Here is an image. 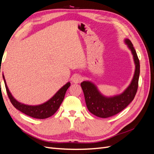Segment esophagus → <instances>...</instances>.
Instances as JSON below:
<instances>
[{
	"label": "esophagus",
	"mask_w": 154,
	"mask_h": 154,
	"mask_svg": "<svg viewBox=\"0 0 154 154\" xmlns=\"http://www.w3.org/2000/svg\"><path fill=\"white\" fill-rule=\"evenodd\" d=\"M82 80V76L80 75V74H75V75H74L72 78V82L74 83H75V84L80 83Z\"/></svg>",
	"instance_id": "obj_1"
}]
</instances>
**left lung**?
<instances>
[{
    "label": "left lung",
    "mask_w": 154,
    "mask_h": 154,
    "mask_svg": "<svg viewBox=\"0 0 154 154\" xmlns=\"http://www.w3.org/2000/svg\"><path fill=\"white\" fill-rule=\"evenodd\" d=\"M124 42L133 55L136 69L131 82L122 93L113 96H106L101 94L92 82L83 81L81 83L88 110L99 118H106L120 112L131 103L137 91L140 73L139 60L131 41L125 38Z\"/></svg>",
    "instance_id": "8db88e82"
}]
</instances>
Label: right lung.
Wrapping results in <instances>:
<instances>
[{
  "label": "right lung",
  "instance_id": "obj_1",
  "mask_svg": "<svg viewBox=\"0 0 154 154\" xmlns=\"http://www.w3.org/2000/svg\"><path fill=\"white\" fill-rule=\"evenodd\" d=\"M2 77L4 83H5L8 97L13 105L17 109L22 112V113L36 119H45L53 116L59 109L60 105L62 104L66 92L71 85V83L69 82H67L66 85L60 88L51 98L42 104L38 105H29L20 103L13 96L7 86L4 74H2Z\"/></svg>",
  "mask_w": 154,
  "mask_h": 154
}]
</instances>
